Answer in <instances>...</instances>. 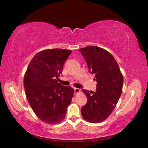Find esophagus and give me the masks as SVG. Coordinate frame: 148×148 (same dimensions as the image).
Wrapping results in <instances>:
<instances>
[{"instance_id": "34e87169", "label": "esophagus", "mask_w": 148, "mask_h": 148, "mask_svg": "<svg viewBox=\"0 0 148 148\" xmlns=\"http://www.w3.org/2000/svg\"><path fill=\"white\" fill-rule=\"evenodd\" d=\"M74 90H75V93H78V92H80V89L78 88H74Z\"/></svg>"}]
</instances>
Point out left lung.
I'll return each instance as SVG.
<instances>
[{
	"label": "left lung",
	"instance_id": "left-lung-1",
	"mask_svg": "<svg viewBox=\"0 0 148 148\" xmlns=\"http://www.w3.org/2000/svg\"><path fill=\"white\" fill-rule=\"evenodd\" d=\"M93 80L97 82L96 92L82 90L87 102L81 109L84 119L98 123L110 115L122 93L123 76L119 64L109 51L96 46L79 49Z\"/></svg>",
	"mask_w": 148,
	"mask_h": 148
}]
</instances>
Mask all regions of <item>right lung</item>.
I'll use <instances>...</instances> for the list:
<instances>
[{"label":"right lung","instance_id":"obj_1","mask_svg":"<svg viewBox=\"0 0 148 148\" xmlns=\"http://www.w3.org/2000/svg\"><path fill=\"white\" fill-rule=\"evenodd\" d=\"M72 51L54 49L44 50L29 62L24 76L28 101L39 119L55 125L65 119L72 102L74 89L58 83L65 61Z\"/></svg>","mask_w":148,"mask_h":148}]
</instances>
